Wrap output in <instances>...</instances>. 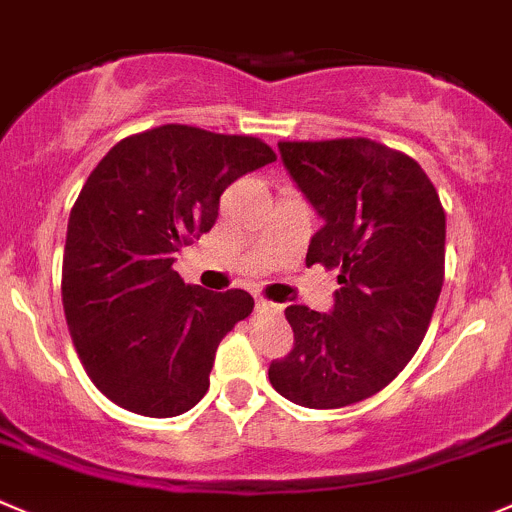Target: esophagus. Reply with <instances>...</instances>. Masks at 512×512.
<instances>
[{
    "mask_svg": "<svg viewBox=\"0 0 512 512\" xmlns=\"http://www.w3.org/2000/svg\"><path fill=\"white\" fill-rule=\"evenodd\" d=\"M257 310L270 312V315H280L282 305H275V302H267V300H257Z\"/></svg>",
    "mask_w": 512,
    "mask_h": 512,
    "instance_id": "1",
    "label": "esophagus"
}]
</instances>
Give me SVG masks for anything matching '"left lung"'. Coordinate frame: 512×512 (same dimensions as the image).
Returning <instances> with one entry per match:
<instances>
[{"mask_svg": "<svg viewBox=\"0 0 512 512\" xmlns=\"http://www.w3.org/2000/svg\"><path fill=\"white\" fill-rule=\"evenodd\" d=\"M277 147L325 220L307 267L340 272V290L330 315L287 307L295 342L270 362V382L302 408H345L380 393L418 352L443 290L445 210L423 167L375 140Z\"/></svg>", "mask_w": 512, "mask_h": 512, "instance_id": "obj_1", "label": "left lung"}]
</instances>
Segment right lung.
<instances>
[{
	"instance_id": "right-lung-1",
	"label": "right lung",
	"mask_w": 512,
	"mask_h": 512,
	"mask_svg": "<svg viewBox=\"0 0 512 512\" xmlns=\"http://www.w3.org/2000/svg\"><path fill=\"white\" fill-rule=\"evenodd\" d=\"M275 160L257 137L162 124L119 140L87 177L69 212L62 305L114 405L175 418L205 398L217 345L255 300L185 285L175 252L212 230L227 185Z\"/></svg>"
}]
</instances>
